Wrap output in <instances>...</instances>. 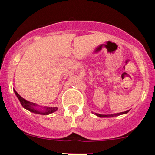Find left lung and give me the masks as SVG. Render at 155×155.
<instances>
[{"instance_id":"8db88e82","label":"left lung","mask_w":155,"mask_h":155,"mask_svg":"<svg viewBox=\"0 0 155 155\" xmlns=\"http://www.w3.org/2000/svg\"><path fill=\"white\" fill-rule=\"evenodd\" d=\"M128 110H126V111L122 112V113L117 114H111V115L99 114H97V113H95V114L97 115V116H98L99 117H114V116H118V115H120V114H127V113H128Z\"/></svg>"}]
</instances>
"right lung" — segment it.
Wrapping results in <instances>:
<instances>
[{"label":"right lung","instance_id":"obj_1","mask_svg":"<svg viewBox=\"0 0 155 155\" xmlns=\"http://www.w3.org/2000/svg\"><path fill=\"white\" fill-rule=\"evenodd\" d=\"M15 94V95L17 96V97L18 98L19 101H20L21 104L23 107H24L27 110H30V111L32 112V113L35 114H43V115H48L50 114L53 113V112L56 111L57 110V107H44V108L41 109H38L37 107V104L33 103V102H30L29 101L26 100L24 98H22L17 92H16L15 90H14Z\"/></svg>","mask_w":155,"mask_h":155}]
</instances>
